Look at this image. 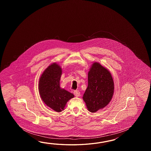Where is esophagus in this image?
<instances>
[{
  "label": "esophagus",
  "instance_id": "1",
  "mask_svg": "<svg viewBox=\"0 0 151 151\" xmlns=\"http://www.w3.org/2000/svg\"><path fill=\"white\" fill-rule=\"evenodd\" d=\"M74 96H79L80 95V92L79 91H78V90H76V91H74Z\"/></svg>",
  "mask_w": 151,
  "mask_h": 151
}]
</instances>
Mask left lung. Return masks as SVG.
<instances>
[{
    "instance_id": "left-lung-1",
    "label": "left lung",
    "mask_w": 151,
    "mask_h": 151,
    "mask_svg": "<svg viewBox=\"0 0 151 151\" xmlns=\"http://www.w3.org/2000/svg\"><path fill=\"white\" fill-rule=\"evenodd\" d=\"M114 90L110 72L99 63H93L88 73V86L83 96L87 109L94 113L104 109L112 99Z\"/></svg>"
}]
</instances>
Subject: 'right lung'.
I'll return each instance as SVG.
<instances>
[{"label":"right lung","instance_id":"1","mask_svg":"<svg viewBox=\"0 0 151 151\" xmlns=\"http://www.w3.org/2000/svg\"><path fill=\"white\" fill-rule=\"evenodd\" d=\"M61 74L60 65L53 63L45 69L39 80V92L42 101L57 112L63 111L68 101L74 96L60 87Z\"/></svg>","mask_w":151,"mask_h":151}]
</instances>
